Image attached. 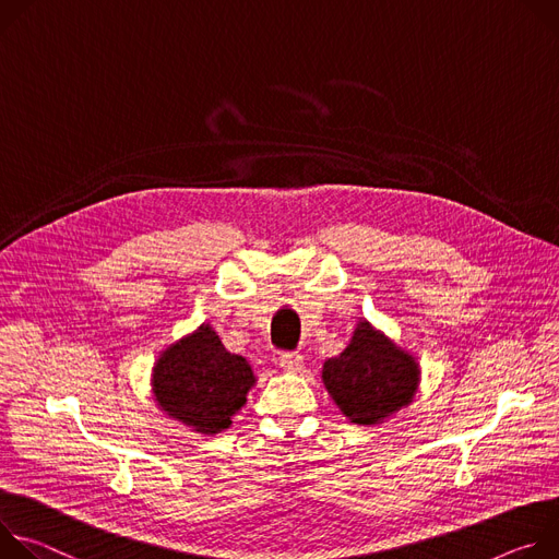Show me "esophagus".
<instances>
[{"label":"esophagus","instance_id":"esophagus-1","mask_svg":"<svg viewBox=\"0 0 559 559\" xmlns=\"http://www.w3.org/2000/svg\"><path fill=\"white\" fill-rule=\"evenodd\" d=\"M280 366L284 370H288V373H297V370H301V366H304V357L299 353H282Z\"/></svg>","mask_w":559,"mask_h":559}]
</instances>
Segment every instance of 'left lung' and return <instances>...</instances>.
<instances>
[{
    "mask_svg": "<svg viewBox=\"0 0 559 559\" xmlns=\"http://www.w3.org/2000/svg\"><path fill=\"white\" fill-rule=\"evenodd\" d=\"M324 384L355 424H378L415 393L417 364L361 322L348 348L324 364Z\"/></svg>",
    "mask_w": 559,
    "mask_h": 559,
    "instance_id": "obj_1",
    "label": "left lung"
}]
</instances>
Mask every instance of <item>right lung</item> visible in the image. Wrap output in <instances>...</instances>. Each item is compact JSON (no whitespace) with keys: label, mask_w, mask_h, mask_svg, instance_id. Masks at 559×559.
<instances>
[{"label":"right lung","mask_w":559,"mask_h":559,"mask_svg":"<svg viewBox=\"0 0 559 559\" xmlns=\"http://www.w3.org/2000/svg\"><path fill=\"white\" fill-rule=\"evenodd\" d=\"M255 384L241 355L228 353L211 326L170 346L157 361L153 391L159 406L200 432H219Z\"/></svg>","instance_id":"add662e5"}]
</instances>
